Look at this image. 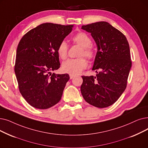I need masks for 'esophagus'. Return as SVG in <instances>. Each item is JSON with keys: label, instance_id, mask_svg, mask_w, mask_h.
Segmentation results:
<instances>
[{"label": "esophagus", "instance_id": "obj_1", "mask_svg": "<svg viewBox=\"0 0 148 148\" xmlns=\"http://www.w3.org/2000/svg\"><path fill=\"white\" fill-rule=\"evenodd\" d=\"M74 75H73V74H69V77H70V79H72L74 77Z\"/></svg>", "mask_w": 148, "mask_h": 148}]
</instances>
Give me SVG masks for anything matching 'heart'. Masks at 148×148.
Masks as SVG:
<instances>
[{
  "label": "heart",
  "mask_w": 148,
  "mask_h": 148,
  "mask_svg": "<svg viewBox=\"0 0 148 148\" xmlns=\"http://www.w3.org/2000/svg\"><path fill=\"white\" fill-rule=\"evenodd\" d=\"M73 41L82 48L80 57L84 56L87 59H91L94 57V51L91 47L92 40L85 33H79L73 38ZM68 45L65 41H62L59 45L57 48V53L62 59H65L68 56ZM87 66L86 61L83 58L69 59L64 62L62 64V70L63 72L77 75L80 73Z\"/></svg>",
  "instance_id": "1"
}]
</instances>
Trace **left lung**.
<instances>
[{
    "label": "left lung",
    "instance_id": "obj_1",
    "mask_svg": "<svg viewBox=\"0 0 148 148\" xmlns=\"http://www.w3.org/2000/svg\"><path fill=\"white\" fill-rule=\"evenodd\" d=\"M97 47L92 70L96 76H82L81 92L89 104L103 108L114 104L127 86L132 66L130 49L125 36L106 22L83 25Z\"/></svg>",
    "mask_w": 148,
    "mask_h": 148
}]
</instances>
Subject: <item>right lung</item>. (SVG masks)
Wrapping results in <instances>:
<instances>
[{
  "label": "right lung",
  "mask_w": 148,
  "mask_h": 148,
  "mask_svg": "<svg viewBox=\"0 0 148 148\" xmlns=\"http://www.w3.org/2000/svg\"><path fill=\"white\" fill-rule=\"evenodd\" d=\"M73 28V25L42 23L29 31L18 43L14 71L19 91L35 108H49L62 98L69 76L51 72L60 68L57 48Z\"/></svg>",
  "instance_id": "add662e5"
}]
</instances>
